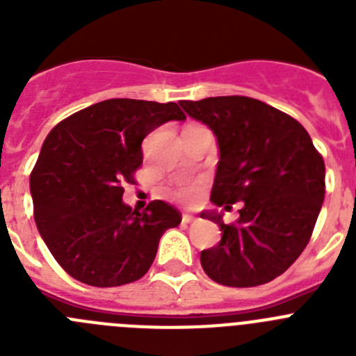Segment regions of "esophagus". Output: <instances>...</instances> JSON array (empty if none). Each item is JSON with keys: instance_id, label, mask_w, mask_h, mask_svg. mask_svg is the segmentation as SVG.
<instances>
[{"instance_id": "34e87169", "label": "esophagus", "mask_w": 356, "mask_h": 356, "mask_svg": "<svg viewBox=\"0 0 356 356\" xmlns=\"http://www.w3.org/2000/svg\"><path fill=\"white\" fill-rule=\"evenodd\" d=\"M181 221H184V222H193L194 221V216H193V213H184V216H181Z\"/></svg>"}]
</instances>
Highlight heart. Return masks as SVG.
<instances>
[{"mask_svg": "<svg viewBox=\"0 0 356 356\" xmlns=\"http://www.w3.org/2000/svg\"><path fill=\"white\" fill-rule=\"evenodd\" d=\"M197 193H200V185H184L176 191V196L181 201H193L197 196Z\"/></svg>", "mask_w": 356, "mask_h": 356, "instance_id": "1", "label": "heart"}]
</instances>
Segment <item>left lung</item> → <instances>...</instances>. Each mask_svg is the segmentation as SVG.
Instances as JSON below:
<instances>
[{
    "instance_id": "obj_1",
    "label": "left lung",
    "mask_w": 356,
    "mask_h": 356,
    "mask_svg": "<svg viewBox=\"0 0 356 356\" xmlns=\"http://www.w3.org/2000/svg\"><path fill=\"white\" fill-rule=\"evenodd\" d=\"M213 131L219 146L210 201L232 209L201 212L219 225V244L201 251L203 271L226 287H257L285 273L307 248L325 201V160L291 115L246 96L180 102Z\"/></svg>"
}]
</instances>
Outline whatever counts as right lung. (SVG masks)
Listing matches in <instances>:
<instances>
[{"label": "right lung", "mask_w": 356, "mask_h": 356, "mask_svg": "<svg viewBox=\"0 0 356 356\" xmlns=\"http://www.w3.org/2000/svg\"><path fill=\"white\" fill-rule=\"evenodd\" d=\"M176 103L106 99L58 122L30 176L33 217L48 250L67 275L92 287L143 278L168 228L181 213L165 201L131 210L124 185L135 184L143 140L168 121H184Z\"/></svg>", "instance_id": "add662e5"}]
</instances>
